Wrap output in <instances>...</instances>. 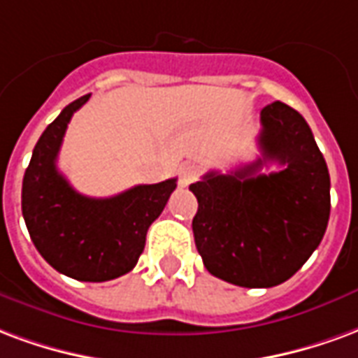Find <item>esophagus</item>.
Here are the masks:
<instances>
[{"mask_svg":"<svg viewBox=\"0 0 358 358\" xmlns=\"http://www.w3.org/2000/svg\"><path fill=\"white\" fill-rule=\"evenodd\" d=\"M198 177V168L194 164H182L179 168V187H189L190 182L196 181Z\"/></svg>","mask_w":358,"mask_h":358,"instance_id":"obj_1","label":"esophagus"}]
</instances>
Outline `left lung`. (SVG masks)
<instances>
[{"label": "left lung", "mask_w": 358, "mask_h": 358, "mask_svg": "<svg viewBox=\"0 0 358 358\" xmlns=\"http://www.w3.org/2000/svg\"><path fill=\"white\" fill-rule=\"evenodd\" d=\"M257 143L262 158L231 173L210 171L189 187L204 267L242 288H273L296 275L330 217V176L303 116L280 101L267 104ZM267 161L283 169L259 174Z\"/></svg>", "instance_id": "8db88e82"}]
</instances>
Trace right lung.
<instances>
[{"label":"right lung","instance_id":"right-lung-1","mask_svg":"<svg viewBox=\"0 0 358 358\" xmlns=\"http://www.w3.org/2000/svg\"><path fill=\"white\" fill-rule=\"evenodd\" d=\"M90 96L64 106L36 143L22 179V215L34 246L51 267L76 280L104 282L137 265L148 227L164 211L177 179L137 185L110 198L72 189L57 169V156L72 114Z\"/></svg>","mask_w":358,"mask_h":358}]
</instances>
